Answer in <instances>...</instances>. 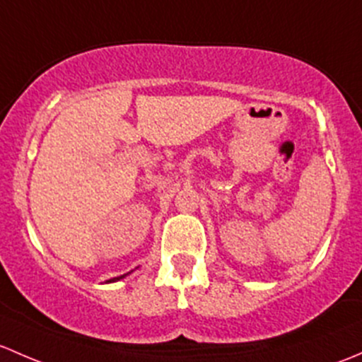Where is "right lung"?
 I'll return each instance as SVG.
<instances>
[{"label": "right lung", "instance_id": "right-lung-1", "mask_svg": "<svg viewBox=\"0 0 362 362\" xmlns=\"http://www.w3.org/2000/svg\"><path fill=\"white\" fill-rule=\"evenodd\" d=\"M127 275V274H125ZM125 275H120V277H115V279H110V281H107V282H117V281H120V279H124L125 277Z\"/></svg>", "mask_w": 362, "mask_h": 362}]
</instances>
